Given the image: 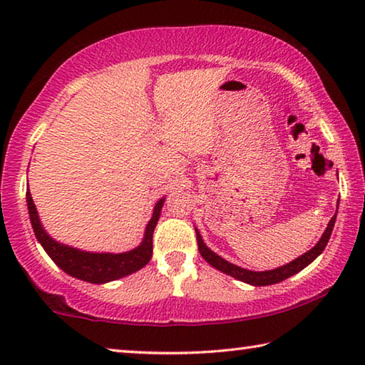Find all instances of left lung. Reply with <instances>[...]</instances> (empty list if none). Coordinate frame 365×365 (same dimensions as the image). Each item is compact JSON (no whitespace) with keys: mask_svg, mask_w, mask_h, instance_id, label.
<instances>
[{"mask_svg":"<svg viewBox=\"0 0 365 365\" xmlns=\"http://www.w3.org/2000/svg\"><path fill=\"white\" fill-rule=\"evenodd\" d=\"M335 220H336V214L333 215L330 219L329 225H327L325 232L322 235V238L319 240V243L314 246L312 250H309L304 255L299 256L298 259H294L289 264L282 265V267H277L274 270H265V272H252V270H246L238 267V265H235L232 262L225 261V259H222L220 256L215 255L211 250L207 248L202 242L200 232L196 230V242H197V250H200L201 256L205 257V261L209 262L220 272H224V274L235 277V279L240 280V282H245V283H250V285H255V287H265V285H274V283H279L282 280H287L288 277H292L294 274H298L299 270H302L306 267V265L311 264L314 259H316L320 252L325 250L327 243H329L330 240V235L333 230V225H335Z\"/></svg>","mask_w":365,"mask_h":365,"instance_id":"8db88e82","label":"left lung"}]
</instances>
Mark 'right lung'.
Masks as SVG:
<instances>
[{
	"mask_svg": "<svg viewBox=\"0 0 365 365\" xmlns=\"http://www.w3.org/2000/svg\"><path fill=\"white\" fill-rule=\"evenodd\" d=\"M163 205L164 197L159 200L156 202V206H154L153 217L148 222L145 238L138 248L127 252H120V255H110V252H86L71 248V246L61 245L49 237L45 232V228L41 227L32 195H30V191L27 190V206L30 222H32L35 237L41 243L43 250L48 252V256L51 257L66 274L90 283H106L122 279V277L133 274V272L140 270L150 262V259L153 256V233L159 220Z\"/></svg>",
	"mask_w": 365,
	"mask_h": 365,
	"instance_id": "right-lung-1",
	"label": "right lung"
}]
</instances>
